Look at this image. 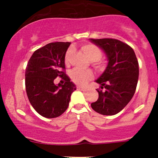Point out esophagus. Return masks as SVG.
Segmentation results:
<instances>
[{
	"label": "esophagus",
	"mask_w": 158,
	"mask_h": 158,
	"mask_svg": "<svg viewBox=\"0 0 158 158\" xmlns=\"http://www.w3.org/2000/svg\"><path fill=\"white\" fill-rule=\"evenodd\" d=\"M78 89L81 90V91H87L88 89V88H81V87H78Z\"/></svg>",
	"instance_id": "obj_1"
}]
</instances>
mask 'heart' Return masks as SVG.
I'll return each mask as SVG.
<instances>
[{"label": "heart", "instance_id": "1", "mask_svg": "<svg viewBox=\"0 0 158 158\" xmlns=\"http://www.w3.org/2000/svg\"><path fill=\"white\" fill-rule=\"evenodd\" d=\"M81 49L90 61H95L97 63V67L98 68H102V64L100 62H99V60L102 58V50L100 49L93 44H85L81 45ZM72 52H73V48H69L67 50L64 56L65 64L69 63ZM70 77L75 84L84 85L86 84L87 81L92 79L93 73H92L91 70H82L80 69L75 68L70 72Z\"/></svg>", "mask_w": 158, "mask_h": 158}]
</instances>
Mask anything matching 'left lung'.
<instances>
[{
    "label": "left lung",
    "instance_id": "obj_1",
    "mask_svg": "<svg viewBox=\"0 0 158 158\" xmlns=\"http://www.w3.org/2000/svg\"><path fill=\"white\" fill-rule=\"evenodd\" d=\"M106 55V70L95 81L100 84L97 101L91 108L102 115H114L121 111L135 93L139 77V64L131 47L114 39H90Z\"/></svg>",
    "mask_w": 158,
    "mask_h": 158
}]
</instances>
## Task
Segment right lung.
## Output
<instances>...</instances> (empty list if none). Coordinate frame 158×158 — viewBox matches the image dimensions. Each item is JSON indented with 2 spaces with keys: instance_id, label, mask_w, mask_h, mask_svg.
I'll use <instances>...</instances> for the list:
<instances>
[{
  "instance_id": "1",
  "label": "right lung",
  "mask_w": 158,
  "mask_h": 158,
  "mask_svg": "<svg viewBox=\"0 0 158 158\" xmlns=\"http://www.w3.org/2000/svg\"><path fill=\"white\" fill-rule=\"evenodd\" d=\"M70 42H52L38 49L27 63L25 86L33 108L42 117L55 118L67 110L70 96L77 88L63 70L64 56ZM60 76L64 84H54Z\"/></svg>"
}]
</instances>
